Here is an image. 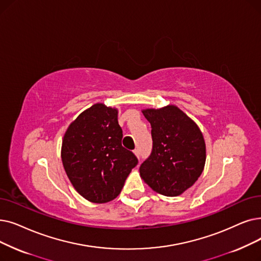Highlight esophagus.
Wrapping results in <instances>:
<instances>
[{
  "label": "esophagus",
  "mask_w": 261,
  "mask_h": 261,
  "mask_svg": "<svg viewBox=\"0 0 261 261\" xmlns=\"http://www.w3.org/2000/svg\"><path fill=\"white\" fill-rule=\"evenodd\" d=\"M134 153H135V155H137L138 158H140V156H141V150H140L139 148L134 149Z\"/></svg>",
  "instance_id": "obj_1"
}]
</instances>
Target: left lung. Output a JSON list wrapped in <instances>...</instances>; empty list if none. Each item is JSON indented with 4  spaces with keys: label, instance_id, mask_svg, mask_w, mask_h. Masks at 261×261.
<instances>
[{
    "label": "left lung",
    "instance_id": "1",
    "mask_svg": "<svg viewBox=\"0 0 261 261\" xmlns=\"http://www.w3.org/2000/svg\"><path fill=\"white\" fill-rule=\"evenodd\" d=\"M150 122L152 149L140 175L156 193L178 196L195 184L206 162V145L197 124L175 106L144 110Z\"/></svg>",
    "mask_w": 261,
    "mask_h": 261
}]
</instances>
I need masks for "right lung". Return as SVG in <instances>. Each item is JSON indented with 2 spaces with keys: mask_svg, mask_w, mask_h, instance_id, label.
Returning <instances> with one entry per match:
<instances>
[{
  "mask_svg": "<svg viewBox=\"0 0 261 261\" xmlns=\"http://www.w3.org/2000/svg\"><path fill=\"white\" fill-rule=\"evenodd\" d=\"M117 110L94 105L67 129L62 161L74 189L89 201L116 198L139 160L121 145Z\"/></svg>",
  "mask_w": 261,
  "mask_h": 261,
  "instance_id": "add662e5",
  "label": "right lung"
}]
</instances>
